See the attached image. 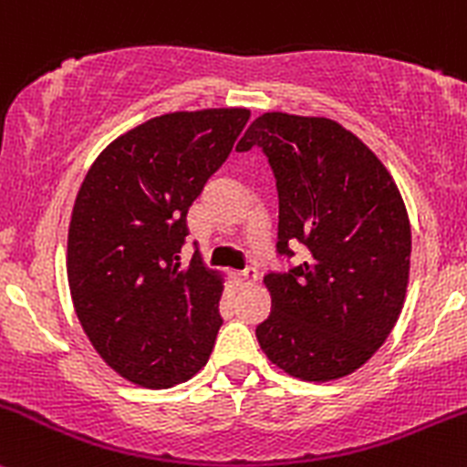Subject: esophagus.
<instances>
[{
    "label": "esophagus",
    "instance_id": "esophagus-1",
    "mask_svg": "<svg viewBox=\"0 0 467 467\" xmlns=\"http://www.w3.org/2000/svg\"><path fill=\"white\" fill-rule=\"evenodd\" d=\"M233 280L239 285V287H251V285L257 280V271L251 269V266L244 271H234Z\"/></svg>",
    "mask_w": 467,
    "mask_h": 467
}]
</instances>
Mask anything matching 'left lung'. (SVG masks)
<instances>
[{"mask_svg": "<svg viewBox=\"0 0 467 467\" xmlns=\"http://www.w3.org/2000/svg\"><path fill=\"white\" fill-rule=\"evenodd\" d=\"M262 148L278 189V255L271 315L255 328L266 358L301 381L363 368L395 328L410 269V223L395 180L356 134L330 119L271 111L239 152Z\"/></svg>", "mask_w": 467, "mask_h": 467, "instance_id": "left-lung-1", "label": "left lung"}]
</instances>
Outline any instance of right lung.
<instances>
[{
	"mask_svg": "<svg viewBox=\"0 0 467 467\" xmlns=\"http://www.w3.org/2000/svg\"><path fill=\"white\" fill-rule=\"evenodd\" d=\"M251 119L248 109L175 111L109 143L86 173L67 230V283L99 358L141 388H171L210 358L223 278L182 266L187 212Z\"/></svg>",
	"mask_w": 467,
	"mask_h": 467,
	"instance_id": "1",
	"label": "right lung"
}]
</instances>
